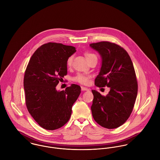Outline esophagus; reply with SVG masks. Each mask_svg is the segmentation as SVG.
<instances>
[{
    "instance_id": "1",
    "label": "esophagus",
    "mask_w": 160,
    "mask_h": 160,
    "mask_svg": "<svg viewBox=\"0 0 160 160\" xmlns=\"http://www.w3.org/2000/svg\"><path fill=\"white\" fill-rule=\"evenodd\" d=\"M81 90H82V91H90V89H88V88L83 87V86H82V87H81Z\"/></svg>"
}]
</instances>
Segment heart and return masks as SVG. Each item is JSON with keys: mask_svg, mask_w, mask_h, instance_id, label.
<instances>
[{"mask_svg": "<svg viewBox=\"0 0 160 160\" xmlns=\"http://www.w3.org/2000/svg\"><path fill=\"white\" fill-rule=\"evenodd\" d=\"M85 57L86 58V60H88V62H89V60H91L93 58H97V56L91 52H86L84 53ZM72 57H69L68 60H67V65L69 66L71 64L72 62ZM90 77L89 76L85 75V74H77L74 78V81L76 82H78L79 83L82 84H87L89 82Z\"/></svg>", "mask_w": 160, "mask_h": 160, "instance_id": "obj_1", "label": "heart"}]
</instances>
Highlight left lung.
<instances>
[{"instance_id":"left-lung-1","label":"left lung","mask_w":160,"mask_h":160,"mask_svg":"<svg viewBox=\"0 0 160 160\" xmlns=\"http://www.w3.org/2000/svg\"><path fill=\"white\" fill-rule=\"evenodd\" d=\"M90 47L102 58L101 68L95 85L110 88L106 96L92 91V116L101 126L117 128L129 118L136 100L138 84L133 63L128 52L114 43L102 41L91 44Z\"/></svg>"}]
</instances>
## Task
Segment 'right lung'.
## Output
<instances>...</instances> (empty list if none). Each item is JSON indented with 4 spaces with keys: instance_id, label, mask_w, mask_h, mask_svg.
<instances>
[{
    "instance_id": "obj_1",
    "label": "right lung",
    "mask_w": 160,
    "mask_h": 160,
    "mask_svg": "<svg viewBox=\"0 0 160 160\" xmlns=\"http://www.w3.org/2000/svg\"><path fill=\"white\" fill-rule=\"evenodd\" d=\"M76 51L74 47L48 42L32 55L24 76L27 109L37 123L47 130H55L69 119L72 107L81 87L71 84L65 91L56 86L67 74V60Z\"/></svg>"
}]
</instances>
